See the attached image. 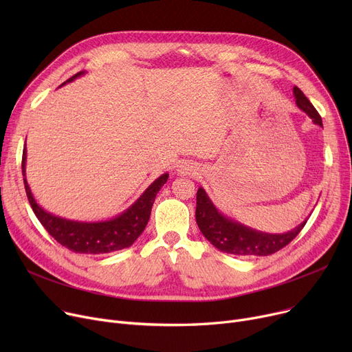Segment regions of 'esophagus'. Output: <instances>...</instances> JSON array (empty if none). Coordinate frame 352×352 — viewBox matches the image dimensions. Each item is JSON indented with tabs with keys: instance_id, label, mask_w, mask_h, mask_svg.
I'll return each instance as SVG.
<instances>
[{
	"instance_id": "obj_1",
	"label": "esophagus",
	"mask_w": 352,
	"mask_h": 352,
	"mask_svg": "<svg viewBox=\"0 0 352 352\" xmlns=\"http://www.w3.org/2000/svg\"><path fill=\"white\" fill-rule=\"evenodd\" d=\"M178 174H181V175L197 177V175H199V170H198V166H197L195 164H192V162H190V161H186V162L179 164V166H178Z\"/></svg>"
}]
</instances>
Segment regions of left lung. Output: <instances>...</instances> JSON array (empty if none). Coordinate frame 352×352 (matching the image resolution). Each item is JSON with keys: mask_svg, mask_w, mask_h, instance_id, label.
Listing matches in <instances>:
<instances>
[{"mask_svg": "<svg viewBox=\"0 0 352 352\" xmlns=\"http://www.w3.org/2000/svg\"><path fill=\"white\" fill-rule=\"evenodd\" d=\"M294 96L297 105L305 111L314 122L322 126V120L318 111L314 108L298 87H294ZM195 219L202 235L215 248L238 256H265L280 251L288 245L307 224L305 219L297 228L285 234H267L255 231L218 212L204 188H198L197 191Z\"/></svg>", "mask_w": 352, "mask_h": 352, "instance_id": "1", "label": "left lung"}]
</instances>
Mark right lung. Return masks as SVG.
Returning a JSON list of instances; mask_svg holds the SVG:
<instances>
[{
	"label": "right lung",
	"instance_id": "add662e5",
	"mask_svg": "<svg viewBox=\"0 0 352 352\" xmlns=\"http://www.w3.org/2000/svg\"><path fill=\"white\" fill-rule=\"evenodd\" d=\"M82 74L84 71L77 72L76 76H72L64 84L71 82L72 80L82 76ZM25 160L27 148L24 146L21 162L24 177ZM166 179H168V174H162L144 191V194L126 211H124L122 214L113 219L101 221V223H80V221H71L52 215L51 212H47L36 204L25 178L24 186L34 214L55 241L60 243L63 247L68 248L72 252L98 255L124 250L134 244L135 239L145 230L148 219H150L151 215V208L155 197L161 187L166 182Z\"/></svg>",
	"mask_w": 352,
	"mask_h": 352
}]
</instances>
